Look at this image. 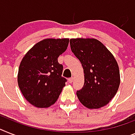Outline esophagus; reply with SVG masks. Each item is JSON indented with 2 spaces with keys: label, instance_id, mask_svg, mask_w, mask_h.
<instances>
[{
  "label": "esophagus",
  "instance_id": "esophagus-1",
  "mask_svg": "<svg viewBox=\"0 0 135 135\" xmlns=\"http://www.w3.org/2000/svg\"><path fill=\"white\" fill-rule=\"evenodd\" d=\"M73 78H71L69 79V83L71 84L72 82H73Z\"/></svg>",
  "mask_w": 135,
  "mask_h": 135
}]
</instances>
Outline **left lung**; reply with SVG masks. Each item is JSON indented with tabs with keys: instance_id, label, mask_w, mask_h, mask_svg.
<instances>
[{
	"instance_id": "obj_1",
	"label": "left lung",
	"mask_w": 135,
	"mask_h": 135,
	"mask_svg": "<svg viewBox=\"0 0 135 135\" xmlns=\"http://www.w3.org/2000/svg\"><path fill=\"white\" fill-rule=\"evenodd\" d=\"M70 45L84 73V86L77 91L78 99L90 109L106 106L119 86V69L116 60L102 43L94 38H73Z\"/></svg>"
}]
</instances>
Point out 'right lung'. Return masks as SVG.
Masks as SVG:
<instances>
[{"mask_svg":"<svg viewBox=\"0 0 135 135\" xmlns=\"http://www.w3.org/2000/svg\"><path fill=\"white\" fill-rule=\"evenodd\" d=\"M69 38H48L40 41L20 62L18 86L26 99L38 108H48L58 99L66 79L57 58L66 50Z\"/></svg>","mask_w":135,"mask_h":135,"instance_id":"add662e5","label":"right lung"}]
</instances>
